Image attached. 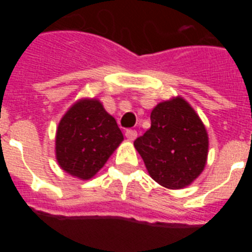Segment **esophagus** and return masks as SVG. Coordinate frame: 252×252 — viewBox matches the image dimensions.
I'll use <instances>...</instances> for the list:
<instances>
[{"instance_id":"esophagus-1","label":"esophagus","mask_w":252,"mask_h":252,"mask_svg":"<svg viewBox=\"0 0 252 252\" xmlns=\"http://www.w3.org/2000/svg\"><path fill=\"white\" fill-rule=\"evenodd\" d=\"M125 135H126V137H127V139L130 140V141H133V140L136 139L137 132L135 130H127V131H126V133H125Z\"/></svg>"}]
</instances>
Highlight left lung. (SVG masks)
Masks as SVG:
<instances>
[{"label":"left lung","mask_w":252,"mask_h":252,"mask_svg":"<svg viewBox=\"0 0 252 252\" xmlns=\"http://www.w3.org/2000/svg\"><path fill=\"white\" fill-rule=\"evenodd\" d=\"M151 127L133 142L149 174L168 189H182L199 177L207 162L208 133L199 116L182 97L160 102Z\"/></svg>","instance_id":"1"}]
</instances>
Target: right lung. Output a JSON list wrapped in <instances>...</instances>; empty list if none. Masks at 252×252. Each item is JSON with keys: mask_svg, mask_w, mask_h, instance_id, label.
I'll list each match as a JSON object with an SVG mask.
<instances>
[{"mask_svg": "<svg viewBox=\"0 0 252 252\" xmlns=\"http://www.w3.org/2000/svg\"><path fill=\"white\" fill-rule=\"evenodd\" d=\"M122 140L117 122L98 99H79L58 125L57 161L68 174L88 180L103 168Z\"/></svg>", "mask_w": 252, "mask_h": 252, "instance_id": "1", "label": "right lung"}]
</instances>
